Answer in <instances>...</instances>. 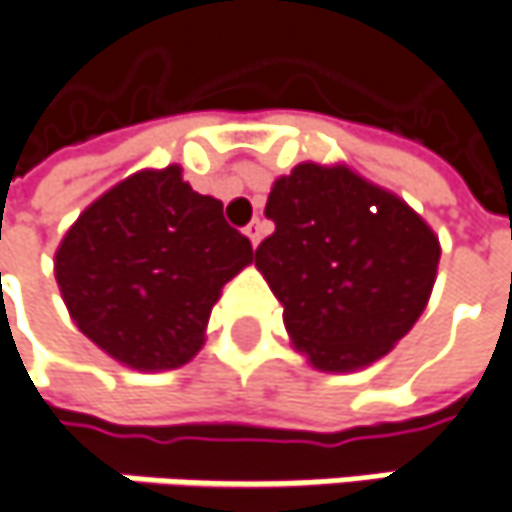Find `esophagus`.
Masks as SVG:
<instances>
[{"label":"esophagus","instance_id":"esophagus-1","mask_svg":"<svg viewBox=\"0 0 512 512\" xmlns=\"http://www.w3.org/2000/svg\"><path fill=\"white\" fill-rule=\"evenodd\" d=\"M244 233H247V238H250L253 244H259V241H262V236H265V224H262L259 218H253V221L244 227Z\"/></svg>","mask_w":512,"mask_h":512}]
</instances>
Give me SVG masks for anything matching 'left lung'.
Returning a JSON list of instances; mask_svg holds the SVG:
<instances>
[{"mask_svg": "<svg viewBox=\"0 0 512 512\" xmlns=\"http://www.w3.org/2000/svg\"><path fill=\"white\" fill-rule=\"evenodd\" d=\"M265 215L276 230L256 247V268L314 367H367L408 335L440 262L437 236L408 203L344 165L303 163L276 180Z\"/></svg>", "mask_w": 512, "mask_h": 512, "instance_id": "1", "label": "left lung"}]
</instances>
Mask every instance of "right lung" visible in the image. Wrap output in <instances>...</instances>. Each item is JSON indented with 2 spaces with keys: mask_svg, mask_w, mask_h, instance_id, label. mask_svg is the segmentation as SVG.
Returning a JSON list of instances; mask_svg holds the SVG:
<instances>
[{
  "mask_svg": "<svg viewBox=\"0 0 512 512\" xmlns=\"http://www.w3.org/2000/svg\"><path fill=\"white\" fill-rule=\"evenodd\" d=\"M78 329L136 370H171L203 344L221 288L253 262L250 238L180 168L139 171L101 195L55 256Z\"/></svg>",
  "mask_w": 512,
  "mask_h": 512,
  "instance_id": "1",
  "label": "right lung"
}]
</instances>
